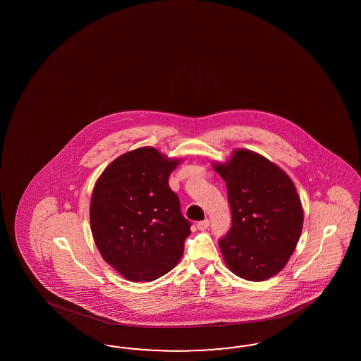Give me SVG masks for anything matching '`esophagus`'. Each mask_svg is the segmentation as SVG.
Masks as SVG:
<instances>
[{"mask_svg": "<svg viewBox=\"0 0 361 361\" xmlns=\"http://www.w3.org/2000/svg\"><path fill=\"white\" fill-rule=\"evenodd\" d=\"M197 228L200 230H205L209 228V219H202L200 222H197Z\"/></svg>", "mask_w": 361, "mask_h": 361, "instance_id": "esophagus-1", "label": "esophagus"}]
</instances>
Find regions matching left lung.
<instances>
[{
	"label": "left lung",
	"instance_id": "obj_1",
	"mask_svg": "<svg viewBox=\"0 0 361 361\" xmlns=\"http://www.w3.org/2000/svg\"><path fill=\"white\" fill-rule=\"evenodd\" d=\"M213 168L226 183L233 217L219 240L224 261L242 279L266 281L287 264L302 234L295 185L282 168L249 149H234Z\"/></svg>",
	"mask_w": 361,
	"mask_h": 361
}]
</instances>
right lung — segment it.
<instances>
[{
	"mask_svg": "<svg viewBox=\"0 0 361 361\" xmlns=\"http://www.w3.org/2000/svg\"><path fill=\"white\" fill-rule=\"evenodd\" d=\"M181 163L153 147L123 153L99 176L90 202L92 237L103 259L131 282H152L184 254L190 222L168 178Z\"/></svg>",
	"mask_w": 361,
	"mask_h": 361,
	"instance_id": "right-lung-1",
	"label": "right lung"
}]
</instances>
